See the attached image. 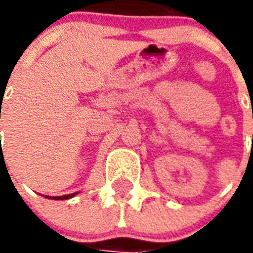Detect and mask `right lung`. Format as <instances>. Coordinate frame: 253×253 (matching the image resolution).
<instances>
[{"label":"right lung","instance_id":"right-lung-1","mask_svg":"<svg viewBox=\"0 0 253 253\" xmlns=\"http://www.w3.org/2000/svg\"><path fill=\"white\" fill-rule=\"evenodd\" d=\"M77 192H74V194H69V195H62V196H52V199H55V201H62V199H70V198H73V196L76 195ZM46 198H50L51 199V196H47Z\"/></svg>","mask_w":253,"mask_h":253}]
</instances>
